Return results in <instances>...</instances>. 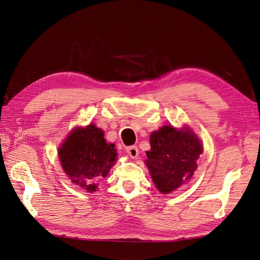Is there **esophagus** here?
<instances>
[{
  "instance_id": "esophagus-1",
  "label": "esophagus",
  "mask_w": 260,
  "mask_h": 260,
  "mask_svg": "<svg viewBox=\"0 0 260 260\" xmlns=\"http://www.w3.org/2000/svg\"><path fill=\"white\" fill-rule=\"evenodd\" d=\"M126 153L128 154V156H129L131 158L136 159V158L138 157V155H139V149H138L137 146L132 145V146L126 147Z\"/></svg>"
}]
</instances>
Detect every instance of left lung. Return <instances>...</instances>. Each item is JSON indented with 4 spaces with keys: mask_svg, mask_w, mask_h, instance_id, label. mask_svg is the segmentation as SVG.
<instances>
[{
    "mask_svg": "<svg viewBox=\"0 0 260 260\" xmlns=\"http://www.w3.org/2000/svg\"><path fill=\"white\" fill-rule=\"evenodd\" d=\"M151 151L146 152L145 165L161 194H170L192 178L202 145L188 127L177 129L160 127L149 137Z\"/></svg>",
    "mask_w": 260,
    "mask_h": 260,
    "instance_id": "8db88e82",
    "label": "left lung"
}]
</instances>
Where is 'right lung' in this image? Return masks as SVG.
I'll return each instance as SVG.
<instances>
[{"label": "right lung", "instance_id": "right-lung-1", "mask_svg": "<svg viewBox=\"0 0 260 260\" xmlns=\"http://www.w3.org/2000/svg\"><path fill=\"white\" fill-rule=\"evenodd\" d=\"M115 144L107 143L104 133L94 124L77 127L68 135L58 154L64 173L73 183L95 192V181L107 176L117 161Z\"/></svg>", "mask_w": 260, "mask_h": 260}]
</instances>
